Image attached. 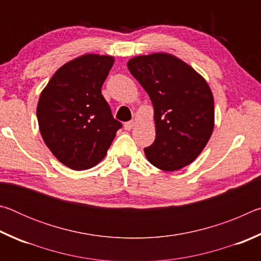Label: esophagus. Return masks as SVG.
<instances>
[{
    "label": "esophagus",
    "mask_w": 261,
    "mask_h": 261,
    "mask_svg": "<svg viewBox=\"0 0 261 261\" xmlns=\"http://www.w3.org/2000/svg\"><path fill=\"white\" fill-rule=\"evenodd\" d=\"M135 124H136V122H135V121L126 122V123H124V129H125V130H131L132 127L135 126Z\"/></svg>",
    "instance_id": "1"
}]
</instances>
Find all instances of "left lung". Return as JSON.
<instances>
[{
	"label": "left lung",
	"mask_w": 261,
	"mask_h": 261,
	"mask_svg": "<svg viewBox=\"0 0 261 261\" xmlns=\"http://www.w3.org/2000/svg\"><path fill=\"white\" fill-rule=\"evenodd\" d=\"M127 69L154 107L155 140L145 147L154 167L174 171L199 155L214 127V100L208 84L199 73L173 55L137 56Z\"/></svg>",
	"instance_id": "1"
}]
</instances>
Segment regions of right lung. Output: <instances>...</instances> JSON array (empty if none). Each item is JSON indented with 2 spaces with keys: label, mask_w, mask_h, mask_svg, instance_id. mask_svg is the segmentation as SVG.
I'll return each mask as SVG.
<instances>
[{
  "label": "right lung",
  "mask_w": 261,
  "mask_h": 261,
  "mask_svg": "<svg viewBox=\"0 0 261 261\" xmlns=\"http://www.w3.org/2000/svg\"><path fill=\"white\" fill-rule=\"evenodd\" d=\"M114 57L87 54L51 77L38 102L42 139L57 160L85 170L102 160L122 123L115 120L101 87Z\"/></svg>",
  "instance_id": "right-lung-1"
}]
</instances>
